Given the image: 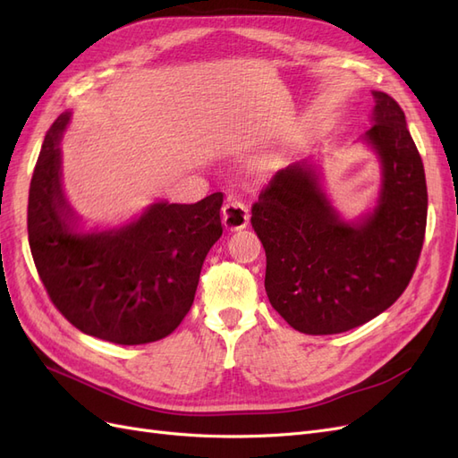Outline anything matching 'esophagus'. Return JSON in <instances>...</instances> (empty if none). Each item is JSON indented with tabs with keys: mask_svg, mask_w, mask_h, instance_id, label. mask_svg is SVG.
<instances>
[{
	"mask_svg": "<svg viewBox=\"0 0 458 458\" xmlns=\"http://www.w3.org/2000/svg\"><path fill=\"white\" fill-rule=\"evenodd\" d=\"M224 224L229 231H239L248 225V206L237 197H229L224 204Z\"/></svg>",
	"mask_w": 458,
	"mask_h": 458,
	"instance_id": "esophagus-1",
	"label": "esophagus"
}]
</instances>
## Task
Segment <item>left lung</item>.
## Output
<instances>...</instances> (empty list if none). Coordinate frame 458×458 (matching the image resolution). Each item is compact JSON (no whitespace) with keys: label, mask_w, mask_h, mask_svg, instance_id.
<instances>
[{"label":"left lung","mask_w":458,"mask_h":458,"mask_svg":"<svg viewBox=\"0 0 458 458\" xmlns=\"http://www.w3.org/2000/svg\"><path fill=\"white\" fill-rule=\"evenodd\" d=\"M372 97L365 141L382 162L372 214L344 221L310 164L276 172L252 206V227L267 258V298L303 335H338L386 311L405 293L422 252V158L397 101L382 91Z\"/></svg>","instance_id":"8db88e82"}]
</instances>
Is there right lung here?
Segmentation results:
<instances>
[{
    "mask_svg": "<svg viewBox=\"0 0 458 458\" xmlns=\"http://www.w3.org/2000/svg\"><path fill=\"white\" fill-rule=\"evenodd\" d=\"M46 133L29 192V242L47 294L84 335L122 345L162 340L189 313L206 254L224 233L214 192L195 204L157 202L130 225L78 233L61 187V137Z\"/></svg>",
    "mask_w": 458,
    "mask_h": 458,
    "instance_id": "right-lung-1",
    "label": "right lung"
}]
</instances>
